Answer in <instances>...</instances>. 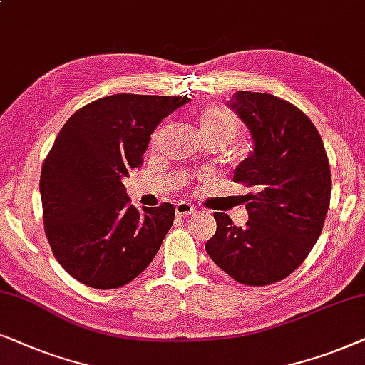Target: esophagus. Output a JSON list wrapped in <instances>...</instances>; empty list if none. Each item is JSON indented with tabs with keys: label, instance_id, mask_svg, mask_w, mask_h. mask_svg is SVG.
Returning <instances> with one entry per match:
<instances>
[{
	"label": "esophagus",
	"instance_id": "esophagus-1",
	"mask_svg": "<svg viewBox=\"0 0 365 365\" xmlns=\"http://www.w3.org/2000/svg\"><path fill=\"white\" fill-rule=\"evenodd\" d=\"M175 212H177V215H180V217H187V215H192V213L195 212V207L188 202H178L177 205H175Z\"/></svg>",
	"mask_w": 365,
	"mask_h": 365
}]
</instances>
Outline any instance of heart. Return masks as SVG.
I'll return each instance as SVG.
<instances>
[{
	"label": "heart",
	"instance_id": "heart-1",
	"mask_svg": "<svg viewBox=\"0 0 365 365\" xmlns=\"http://www.w3.org/2000/svg\"><path fill=\"white\" fill-rule=\"evenodd\" d=\"M239 121L235 115L222 106H207L198 115V130L203 140H220L228 143L235 137Z\"/></svg>",
	"mask_w": 365,
	"mask_h": 365
}]
</instances>
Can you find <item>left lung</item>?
Wrapping results in <instances>:
<instances>
[{
    "label": "left lung",
    "mask_w": 365,
    "mask_h": 365,
    "mask_svg": "<svg viewBox=\"0 0 365 365\" xmlns=\"http://www.w3.org/2000/svg\"><path fill=\"white\" fill-rule=\"evenodd\" d=\"M228 106L254 140L233 180L254 192L244 197L245 227L213 213L217 232L205 249L233 280L262 287L292 274L320 237L332 192L330 165L317 128L295 105L237 91Z\"/></svg>",
    "instance_id": "obj_1"
}]
</instances>
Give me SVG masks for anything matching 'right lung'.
Instances as JSON below:
<instances>
[{"label": "right lung", "instance_id": "add662e5", "mask_svg": "<svg viewBox=\"0 0 365 365\" xmlns=\"http://www.w3.org/2000/svg\"><path fill=\"white\" fill-rule=\"evenodd\" d=\"M187 96L121 93L85 105L43 163V223L53 255L81 284L118 289L150 265L173 225L172 203L140 212L123 178L143 163L160 121Z\"/></svg>", "mask_w": 365, "mask_h": 365}]
</instances>
